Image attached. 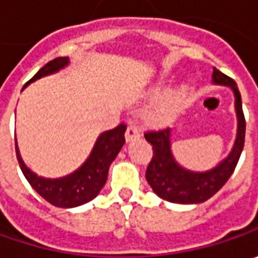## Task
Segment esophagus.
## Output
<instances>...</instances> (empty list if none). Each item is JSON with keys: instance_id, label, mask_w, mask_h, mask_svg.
Segmentation results:
<instances>
[{"instance_id": "obj_1", "label": "esophagus", "mask_w": 258, "mask_h": 258, "mask_svg": "<svg viewBox=\"0 0 258 258\" xmlns=\"http://www.w3.org/2000/svg\"><path fill=\"white\" fill-rule=\"evenodd\" d=\"M124 138H126V141H127V142L138 139V138H139V129H138V126H135V124H129V126L126 127Z\"/></svg>"}]
</instances>
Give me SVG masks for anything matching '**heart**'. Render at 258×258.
<instances>
[{"label":"heart","instance_id":"obj_1","mask_svg":"<svg viewBox=\"0 0 258 258\" xmlns=\"http://www.w3.org/2000/svg\"><path fill=\"white\" fill-rule=\"evenodd\" d=\"M181 100H182V93L181 92H175V93L165 96L164 99L161 100V103L158 104L156 109H155V119L164 120L166 117H169L178 109V106L181 104Z\"/></svg>","mask_w":258,"mask_h":258}]
</instances>
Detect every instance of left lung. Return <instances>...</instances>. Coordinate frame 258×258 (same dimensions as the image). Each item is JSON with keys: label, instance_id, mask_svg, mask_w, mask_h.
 <instances>
[{"label": "left lung", "instance_id": "1", "mask_svg": "<svg viewBox=\"0 0 258 258\" xmlns=\"http://www.w3.org/2000/svg\"><path fill=\"white\" fill-rule=\"evenodd\" d=\"M214 83L230 86L235 94V110L238 117V132L231 154L224 159L217 168L208 172H189L181 168L173 161L171 154V129H154L146 131L145 139L152 145V159L146 168V179L152 186L154 192L169 203L198 204L207 201L214 194L223 188L233 175L243 152L245 139V117H244L241 94L238 92L234 79L214 69Z\"/></svg>", "mask_w": 258, "mask_h": 258}]
</instances>
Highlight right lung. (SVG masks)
<instances>
[{
	"label": "right lung",
	"mask_w": 258,
	"mask_h": 258,
	"mask_svg": "<svg viewBox=\"0 0 258 258\" xmlns=\"http://www.w3.org/2000/svg\"><path fill=\"white\" fill-rule=\"evenodd\" d=\"M67 63H69L67 57H57L54 60L48 61L44 67H41L30 82H34L43 76L54 73L58 69L64 67ZM124 131H126V124L120 123L114 129H110L100 135L85 165L79 168L76 172L60 179H44L31 172L23 162L15 145L17 159L27 181L47 203L60 208H72L92 201L100 192L107 179L109 166L124 144Z\"/></svg>",
	"instance_id": "right-lung-1"
}]
</instances>
